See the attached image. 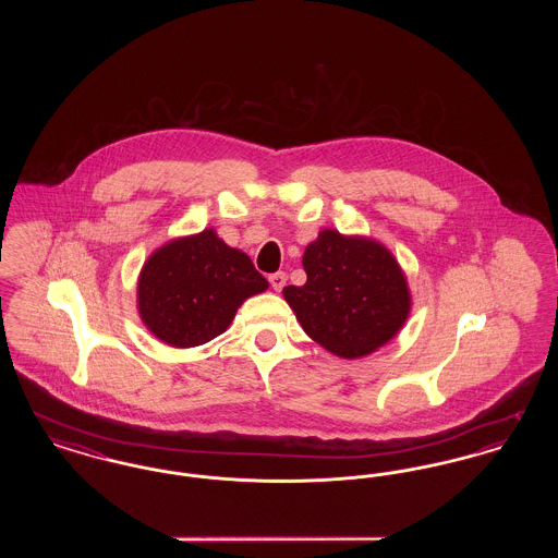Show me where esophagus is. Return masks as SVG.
Segmentation results:
<instances>
[{"label":"esophagus","mask_w":558,"mask_h":558,"mask_svg":"<svg viewBox=\"0 0 558 558\" xmlns=\"http://www.w3.org/2000/svg\"><path fill=\"white\" fill-rule=\"evenodd\" d=\"M269 284H271V289H274V291H282V289H284V284H287V274H284V271H276V274H271V276H269Z\"/></svg>","instance_id":"34e87169"}]
</instances>
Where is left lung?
<instances>
[{
	"instance_id": "left-lung-1",
	"label": "left lung",
	"mask_w": 558,
	"mask_h": 558,
	"mask_svg": "<svg viewBox=\"0 0 558 558\" xmlns=\"http://www.w3.org/2000/svg\"><path fill=\"white\" fill-rule=\"evenodd\" d=\"M307 282L284 287L303 330L341 357H360L398 335L410 292L393 255L378 242L319 232L305 248Z\"/></svg>"
}]
</instances>
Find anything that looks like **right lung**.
<instances>
[{
  "instance_id": "right-lung-1",
  "label": "right lung",
  "mask_w": 558,
  "mask_h": 558,
  "mask_svg": "<svg viewBox=\"0 0 558 558\" xmlns=\"http://www.w3.org/2000/svg\"><path fill=\"white\" fill-rule=\"evenodd\" d=\"M266 289L248 255L205 230L150 255L137 280V310L162 343L196 347L226 332L240 303Z\"/></svg>"
}]
</instances>
